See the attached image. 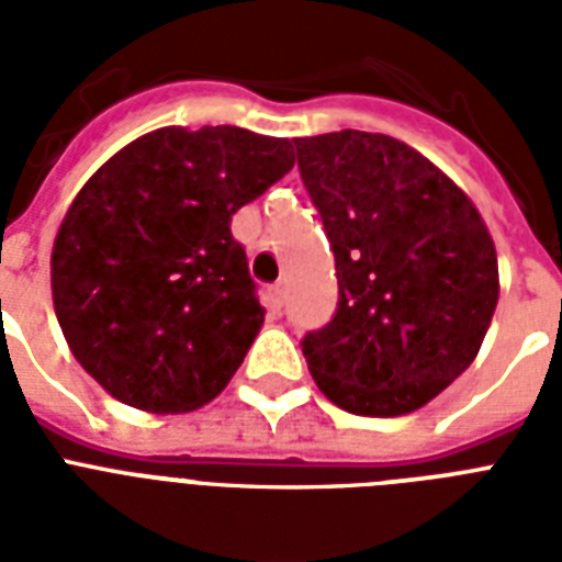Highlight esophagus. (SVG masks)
Returning a JSON list of instances; mask_svg holds the SVG:
<instances>
[{
    "mask_svg": "<svg viewBox=\"0 0 562 562\" xmlns=\"http://www.w3.org/2000/svg\"><path fill=\"white\" fill-rule=\"evenodd\" d=\"M265 303H268V312H271V315H282V303H285L282 285H271L268 294H265Z\"/></svg>",
    "mask_w": 562,
    "mask_h": 562,
    "instance_id": "esophagus-1",
    "label": "esophagus"
}]
</instances>
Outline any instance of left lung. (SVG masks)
Returning <instances> with one entry per match:
<instances>
[{
	"label": "left lung",
	"instance_id": "obj_1",
	"mask_svg": "<svg viewBox=\"0 0 562 562\" xmlns=\"http://www.w3.org/2000/svg\"><path fill=\"white\" fill-rule=\"evenodd\" d=\"M294 145L338 273L333 321L300 344L308 373L359 417L423 408L470 368L496 312L487 224L393 136L338 131Z\"/></svg>",
	"mask_w": 562,
	"mask_h": 562
}]
</instances>
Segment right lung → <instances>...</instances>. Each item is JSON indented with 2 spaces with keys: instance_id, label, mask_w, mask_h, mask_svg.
<instances>
[{
  "instance_id": "right-lung-1",
  "label": "right lung",
  "mask_w": 562,
  "mask_h": 562,
  "mask_svg": "<svg viewBox=\"0 0 562 562\" xmlns=\"http://www.w3.org/2000/svg\"><path fill=\"white\" fill-rule=\"evenodd\" d=\"M294 166L289 139L245 127H160L75 194L52 250L69 350L131 408L215 400L265 324L229 221Z\"/></svg>"
}]
</instances>
